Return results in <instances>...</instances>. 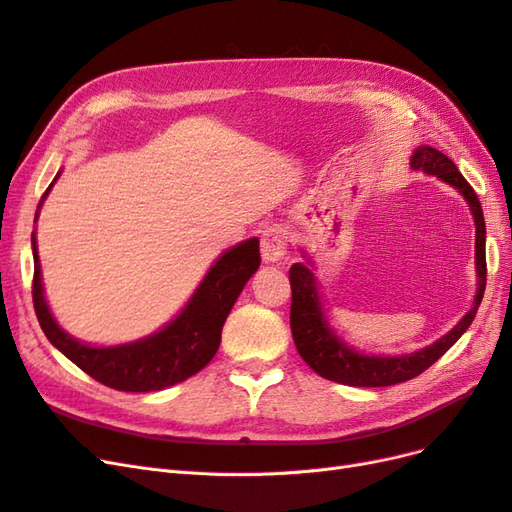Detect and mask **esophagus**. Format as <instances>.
<instances>
[{
    "label": "esophagus",
    "instance_id": "esophagus-1",
    "mask_svg": "<svg viewBox=\"0 0 512 512\" xmlns=\"http://www.w3.org/2000/svg\"><path fill=\"white\" fill-rule=\"evenodd\" d=\"M260 252L265 262H280L288 252V232L280 226H269L262 230Z\"/></svg>",
    "mask_w": 512,
    "mask_h": 512
}]
</instances>
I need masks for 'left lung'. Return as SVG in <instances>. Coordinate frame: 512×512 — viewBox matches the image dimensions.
<instances>
[{
	"mask_svg": "<svg viewBox=\"0 0 512 512\" xmlns=\"http://www.w3.org/2000/svg\"><path fill=\"white\" fill-rule=\"evenodd\" d=\"M410 166L414 170H423L425 175H436L444 183L453 185L459 194L468 200L470 211L476 224V275L478 290L470 312L463 316L453 331H448L438 342L431 346L404 354V356H371L356 352L346 342L337 337L329 327V320L324 316V307L318 297L316 277L301 262H294L290 267V288H292V305H290V329L294 346H297L301 359L312 367L318 376L348 384V386H391L416 378L427 367L436 363L440 356L451 348L457 339L468 331L476 309L483 301V292L487 284V260H485V218L480 209V200L472 185L463 179L459 168L451 158H446L442 151L433 147H418Z\"/></svg>",
	"mask_w": 512,
	"mask_h": 512,
	"instance_id": "1",
	"label": "left lung"
}]
</instances>
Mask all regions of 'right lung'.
<instances>
[{
  "instance_id": "add662e5",
  "label": "right lung",
  "mask_w": 512,
  "mask_h": 512,
  "mask_svg": "<svg viewBox=\"0 0 512 512\" xmlns=\"http://www.w3.org/2000/svg\"><path fill=\"white\" fill-rule=\"evenodd\" d=\"M51 188L53 183L49 185V190ZM49 190L44 192L42 200L49 194ZM42 200L38 209L42 207ZM32 247V297L44 335L76 367H81L85 374L111 386V389L128 393L162 391L198 374L213 359L215 352H218L222 342V327L230 309L239 299L247 280L260 267V250L256 237L230 247L209 269L188 305L181 309V314L175 320H170L164 329L132 344L94 348L59 329V324L55 322L44 299L36 232L32 235Z\"/></svg>"
}]
</instances>
